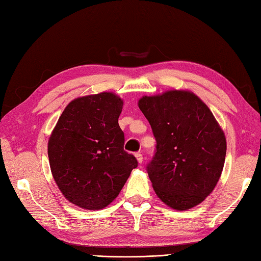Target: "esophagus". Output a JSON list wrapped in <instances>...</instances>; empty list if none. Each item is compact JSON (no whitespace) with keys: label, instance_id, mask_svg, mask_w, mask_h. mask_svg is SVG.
<instances>
[{"label":"esophagus","instance_id":"34e87169","mask_svg":"<svg viewBox=\"0 0 261 261\" xmlns=\"http://www.w3.org/2000/svg\"><path fill=\"white\" fill-rule=\"evenodd\" d=\"M135 156H136V159H137V161H138L139 164L143 163V160H144L143 154H141L140 152H137V153H135Z\"/></svg>","mask_w":261,"mask_h":261}]
</instances>
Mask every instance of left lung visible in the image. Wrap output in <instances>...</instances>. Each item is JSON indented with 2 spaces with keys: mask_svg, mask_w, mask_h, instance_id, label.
<instances>
[{
  "mask_svg": "<svg viewBox=\"0 0 261 261\" xmlns=\"http://www.w3.org/2000/svg\"><path fill=\"white\" fill-rule=\"evenodd\" d=\"M151 125L155 153L147 172L156 196L188 210L215 189L223 170L226 139L210 109L187 90H170L138 101Z\"/></svg>",
  "mask_w": 261,
  "mask_h": 261,
  "instance_id": "left-lung-1",
  "label": "left lung"
}]
</instances>
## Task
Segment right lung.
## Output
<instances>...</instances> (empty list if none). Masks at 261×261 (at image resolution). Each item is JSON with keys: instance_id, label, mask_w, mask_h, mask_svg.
<instances>
[{"instance_id": "right-lung-1", "label": "right lung", "mask_w": 261, "mask_h": 261, "mask_svg": "<svg viewBox=\"0 0 261 261\" xmlns=\"http://www.w3.org/2000/svg\"><path fill=\"white\" fill-rule=\"evenodd\" d=\"M123 100L113 92L69 102L48 143L50 168L65 198L86 210H100L120 194L138 162L124 151L118 125Z\"/></svg>"}]
</instances>
